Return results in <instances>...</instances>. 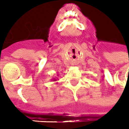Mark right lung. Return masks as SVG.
<instances>
[{"mask_svg": "<svg viewBox=\"0 0 129 129\" xmlns=\"http://www.w3.org/2000/svg\"><path fill=\"white\" fill-rule=\"evenodd\" d=\"M54 81H56V80H54Z\"/></svg>", "mask_w": 129, "mask_h": 129, "instance_id": "add662e5", "label": "right lung"}]
</instances>
